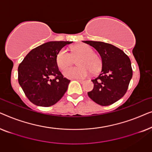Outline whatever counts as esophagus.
I'll list each match as a JSON object with an SVG mask.
<instances>
[{
	"instance_id": "esophagus-1",
	"label": "esophagus",
	"mask_w": 152,
	"mask_h": 152,
	"mask_svg": "<svg viewBox=\"0 0 152 152\" xmlns=\"http://www.w3.org/2000/svg\"><path fill=\"white\" fill-rule=\"evenodd\" d=\"M76 80L77 81V82H79L80 83H81V84H83V83L84 82V80H78V79H76Z\"/></svg>"
}]
</instances>
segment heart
Wrapping results in <instances>:
<instances>
[{"label":"heart","mask_w":152,"mask_h":152,"mask_svg":"<svg viewBox=\"0 0 152 152\" xmlns=\"http://www.w3.org/2000/svg\"><path fill=\"white\" fill-rule=\"evenodd\" d=\"M77 66L69 68L64 72L66 77L69 79H84L91 74L95 75L102 67V60L97 54L93 53L91 47L86 44H77L71 48V53L61 49L56 57L57 65L64 70L73 64L76 59Z\"/></svg>","instance_id":"obj_1"}]
</instances>
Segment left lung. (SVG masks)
<instances>
[{
  "label": "left lung",
  "instance_id": "left-lung-1",
  "mask_svg": "<svg viewBox=\"0 0 152 152\" xmlns=\"http://www.w3.org/2000/svg\"><path fill=\"white\" fill-rule=\"evenodd\" d=\"M94 48L102 60L101 73L95 80L93 89L88 95L95 103L109 106L119 100L127 91L132 78L130 59L122 50L101 41H84Z\"/></svg>",
  "mask_w": 152,
  "mask_h": 152
}]
</instances>
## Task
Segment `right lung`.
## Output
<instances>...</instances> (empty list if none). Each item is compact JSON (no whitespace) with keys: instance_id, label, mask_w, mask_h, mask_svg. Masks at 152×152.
Instances as JSON below:
<instances>
[{"instance_id":"add662e5","label":"right lung","mask_w":152,"mask_h":152,"mask_svg":"<svg viewBox=\"0 0 152 152\" xmlns=\"http://www.w3.org/2000/svg\"><path fill=\"white\" fill-rule=\"evenodd\" d=\"M72 41H49L32 49L18 68L19 85L31 102L50 107L68 89L70 80L64 77L56 62L57 53ZM54 76L55 77L52 79Z\"/></svg>"}]
</instances>
